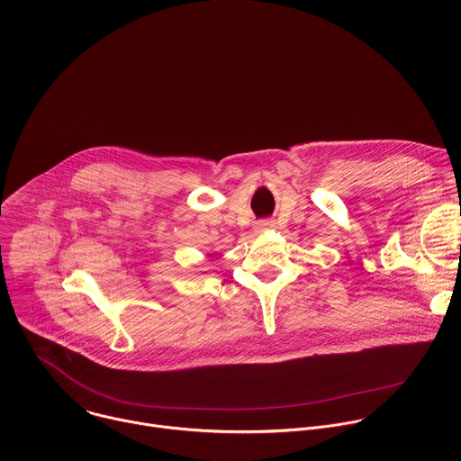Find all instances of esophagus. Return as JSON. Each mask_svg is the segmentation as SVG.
Segmentation results:
<instances>
[{
    "label": "esophagus",
    "instance_id": "obj_1",
    "mask_svg": "<svg viewBox=\"0 0 461 461\" xmlns=\"http://www.w3.org/2000/svg\"><path fill=\"white\" fill-rule=\"evenodd\" d=\"M276 226V222L275 221H271V219H262V221H258L257 224H255V230L258 231V233H262V231H269V230H273Z\"/></svg>",
    "mask_w": 461,
    "mask_h": 461
}]
</instances>
